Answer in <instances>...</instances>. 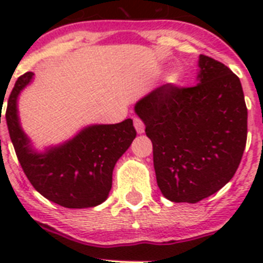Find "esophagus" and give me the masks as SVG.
Here are the masks:
<instances>
[{"mask_svg":"<svg viewBox=\"0 0 263 263\" xmlns=\"http://www.w3.org/2000/svg\"><path fill=\"white\" fill-rule=\"evenodd\" d=\"M134 127H136L137 133L142 134L145 132V124H143L142 121L139 120V118H134Z\"/></svg>","mask_w":263,"mask_h":263,"instance_id":"1","label":"esophagus"}]
</instances>
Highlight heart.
I'll use <instances>...</instances> for the list:
<instances>
[{
	"label": "heart",
	"mask_w": 263,
	"mask_h": 263,
	"mask_svg": "<svg viewBox=\"0 0 263 263\" xmlns=\"http://www.w3.org/2000/svg\"><path fill=\"white\" fill-rule=\"evenodd\" d=\"M179 80V73L178 72H171L168 76H167V83H171V84H175Z\"/></svg>",
	"instance_id": "obj_1"
}]
</instances>
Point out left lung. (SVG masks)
Listing matches in <instances>:
<instances>
[{
  "instance_id": "left-lung-1",
  "label": "left lung",
  "mask_w": 263,
  "mask_h": 263,
  "mask_svg": "<svg viewBox=\"0 0 263 263\" xmlns=\"http://www.w3.org/2000/svg\"><path fill=\"white\" fill-rule=\"evenodd\" d=\"M197 84L162 85L134 111L153 142L157 183L174 203H197L236 174L248 136L240 79L222 63L199 57Z\"/></svg>"
}]
</instances>
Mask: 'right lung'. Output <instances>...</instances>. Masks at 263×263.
<instances>
[{"label":"right lung","instance_id":"obj_1","mask_svg":"<svg viewBox=\"0 0 263 263\" xmlns=\"http://www.w3.org/2000/svg\"><path fill=\"white\" fill-rule=\"evenodd\" d=\"M32 80V72L18 78L5 115L14 150L27 179L42 196L66 208L100 205L109 196L117 160L137 136L133 120L87 125L64 142L38 150L25 133L18 113L20 95Z\"/></svg>","mask_w":263,"mask_h":263}]
</instances>
